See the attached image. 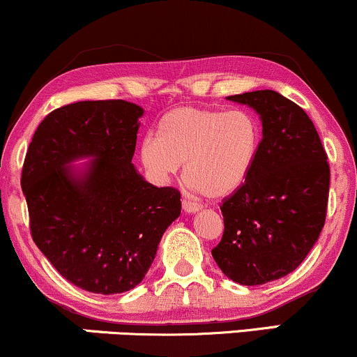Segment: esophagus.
<instances>
[{
	"label": "esophagus",
	"instance_id": "34e87169",
	"mask_svg": "<svg viewBox=\"0 0 357 357\" xmlns=\"http://www.w3.org/2000/svg\"><path fill=\"white\" fill-rule=\"evenodd\" d=\"M182 207H183V211H185V212L194 213V212H199L200 205L197 202H192V200H188V199H183L182 200Z\"/></svg>",
	"mask_w": 357,
	"mask_h": 357
}]
</instances>
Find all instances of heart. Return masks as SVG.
<instances>
[{
    "label": "heart",
    "instance_id": "1",
    "mask_svg": "<svg viewBox=\"0 0 357 357\" xmlns=\"http://www.w3.org/2000/svg\"><path fill=\"white\" fill-rule=\"evenodd\" d=\"M261 142L262 128L249 112L185 105L162 116L157 138L142 142L140 157L157 178L177 174L185 163L188 185L211 199H224L249 178Z\"/></svg>",
    "mask_w": 357,
    "mask_h": 357
}]
</instances>
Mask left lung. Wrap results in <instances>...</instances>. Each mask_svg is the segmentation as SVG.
I'll use <instances>...</instances> for the list:
<instances>
[{
	"mask_svg": "<svg viewBox=\"0 0 357 357\" xmlns=\"http://www.w3.org/2000/svg\"><path fill=\"white\" fill-rule=\"evenodd\" d=\"M227 98L261 115L262 142L249 178L222 200L224 236L212 255L229 279L259 286L296 271L319 238L331 169L299 105L274 90Z\"/></svg>",
	"mask_w": 357,
	"mask_h": 357,
	"instance_id": "8db88e82",
	"label": "left lung"
}]
</instances>
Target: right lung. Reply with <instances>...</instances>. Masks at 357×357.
Returning a JSON list of instances; mask_svg holds the SVG:
<instances>
[{
	"mask_svg": "<svg viewBox=\"0 0 357 357\" xmlns=\"http://www.w3.org/2000/svg\"><path fill=\"white\" fill-rule=\"evenodd\" d=\"M125 100L77 102L38 125L21 170L29 232L68 282L120 294L142 282L158 242L180 215V192L137 174L138 119ZM93 156L82 176L68 163Z\"/></svg>",
	"mask_w": 357,
	"mask_h": 357,
	"instance_id": "right-lung-1",
	"label": "right lung"
}]
</instances>
